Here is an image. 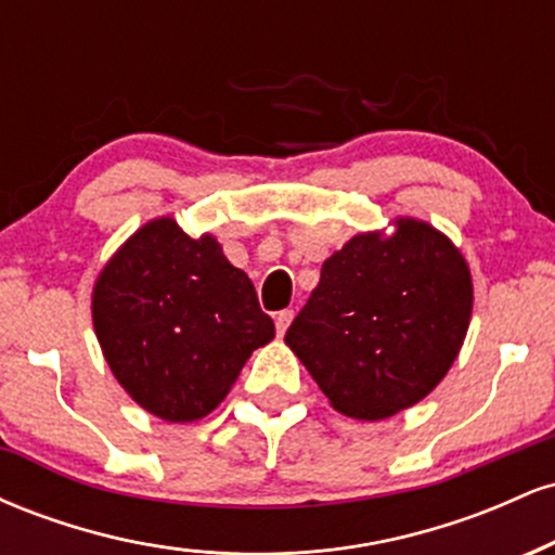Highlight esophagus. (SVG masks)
Masks as SVG:
<instances>
[{
	"mask_svg": "<svg viewBox=\"0 0 555 555\" xmlns=\"http://www.w3.org/2000/svg\"><path fill=\"white\" fill-rule=\"evenodd\" d=\"M292 318H295V310H279L276 313V334L284 336V331L289 328Z\"/></svg>",
	"mask_w": 555,
	"mask_h": 555,
	"instance_id": "1",
	"label": "esophagus"
}]
</instances>
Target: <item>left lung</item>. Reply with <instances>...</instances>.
Here are the masks:
<instances>
[{
  "mask_svg": "<svg viewBox=\"0 0 555 555\" xmlns=\"http://www.w3.org/2000/svg\"><path fill=\"white\" fill-rule=\"evenodd\" d=\"M469 315L462 253L425 221L399 219L391 237L358 234L323 263L284 341L334 410L384 420L441 384Z\"/></svg>",
  "mask_w": 555,
  "mask_h": 555,
  "instance_id": "left-lung-1",
  "label": "left lung"
}]
</instances>
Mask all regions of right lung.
I'll use <instances>...</instances> for the list:
<instances>
[{
    "instance_id": "add662e5",
    "label": "right lung",
    "mask_w": 555,
    "mask_h": 555,
    "mask_svg": "<svg viewBox=\"0 0 555 555\" xmlns=\"http://www.w3.org/2000/svg\"><path fill=\"white\" fill-rule=\"evenodd\" d=\"M93 328L122 388L151 415L193 423L224 401L253 349L273 339L256 286L208 234L156 219L93 286Z\"/></svg>"
}]
</instances>
